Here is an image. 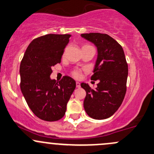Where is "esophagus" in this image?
Returning a JSON list of instances; mask_svg holds the SVG:
<instances>
[{"label": "esophagus", "instance_id": "esophagus-1", "mask_svg": "<svg viewBox=\"0 0 154 154\" xmlns=\"http://www.w3.org/2000/svg\"><path fill=\"white\" fill-rule=\"evenodd\" d=\"M76 86H77V88H80V83L79 82H76Z\"/></svg>", "mask_w": 154, "mask_h": 154}]
</instances>
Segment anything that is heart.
<instances>
[{
	"mask_svg": "<svg viewBox=\"0 0 154 154\" xmlns=\"http://www.w3.org/2000/svg\"><path fill=\"white\" fill-rule=\"evenodd\" d=\"M85 46H88V45H85V46H83V47H85ZM72 75L74 76V77H76V78H79V77H80V76H81V72H80V70H78V69H76V70L73 71Z\"/></svg>",
	"mask_w": 154,
	"mask_h": 154,
	"instance_id": "b5f03b06",
	"label": "heart"
}]
</instances>
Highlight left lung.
Instances as JSON below:
<instances>
[{"label":"left lung","instance_id":"obj_1","mask_svg":"<svg viewBox=\"0 0 154 154\" xmlns=\"http://www.w3.org/2000/svg\"><path fill=\"white\" fill-rule=\"evenodd\" d=\"M97 48V59L92 80H99L96 90L82 82L86 91L83 106L85 112L95 119H104L116 112L126 93L128 67L122 46L106 34H82Z\"/></svg>","mask_w":154,"mask_h":154}]
</instances>
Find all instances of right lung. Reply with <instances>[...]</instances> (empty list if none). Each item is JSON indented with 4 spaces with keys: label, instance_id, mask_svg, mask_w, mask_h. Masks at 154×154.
<instances>
[{
    "label": "right lung",
    "instance_id": "obj_1",
    "mask_svg": "<svg viewBox=\"0 0 154 154\" xmlns=\"http://www.w3.org/2000/svg\"><path fill=\"white\" fill-rule=\"evenodd\" d=\"M70 37L48 34L35 39L20 63V90L32 112L43 120L60 119L75 89V80L69 76L57 82L50 78L51 68L61 62Z\"/></svg>",
    "mask_w": 154,
    "mask_h": 154
}]
</instances>
